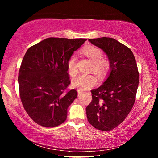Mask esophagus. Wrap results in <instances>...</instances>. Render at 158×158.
Wrapping results in <instances>:
<instances>
[{"label":"esophagus","mask_w":158,"mask_h":158,"mask_svg":"<svg viewBox=\"0 0 158 158\" xmlns=\"http://www.w3.org/2000/svg\"><path fill=\"white\" fill-rule=\"evenodd\" d=\"M82 95V93L80 91V90H78V96H80V95Z\"/></svg>","instance_id":"34e87169"}]
</instances>
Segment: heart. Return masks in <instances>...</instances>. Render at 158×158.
I'll list each match as a JSON object with an SVG mask.
<instances>
[{
  "label": "heart",
  "mask_w": 158,
  "mask_h": 158,
  "mask_svg": "<svg viewBox=\"0 0 158 158\" xmlns=\"http://www.w3.org/2000/svg\"><path fill=\"white\" fill-rule=\"evenodd\" d=\"M83 53L92 61L91 69L95 73L101 75L108 70L109 68V63L107 60L102 58V51L100 48L94 46L86 47L83 49ZM76 56L73 55L69 58L67 63L68 71L72 76L75 75L78 71L76 65ZM95 83L96 79L92 74H81L73 79L72 85L73 87L77 88L81 91H84L94 85Z\"/></svg>",
  "instance_id": "heart-1"
}]
</instances>
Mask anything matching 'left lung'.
<instances>
[{
	"mask_svg": "<svg viewBox=\"0 0 158 158\" xmlns=\"http://www.w3.org/2000/svg\"><path fill=\"white\" fill-rule=\"evenodd\" d=\"M103 50L109 61L110 73L98 89L91 90L92 101L85 109L88 121L96 129L109 131L124 121L135 101L139 72L132 51L111 37L89 39Z\"/></svg>",
	"mask_w": 158,
	"mask_h": 158,
	"instance_id": "obj_1",
	"label": "left lung"
}]
</instances>
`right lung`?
I'll use <instances>...</instances> for the list:
<instances>
[{"mask_svg": "<svg viewBox=\"0 0 158 158\" xmlns=\"http://www.w3.org/2000/svg\"><path fill=\"white\" fill-rule=\"evenodd\" d=\"M86 39L49 37L27 50L18 77L20 98L28 116L40 125L58 126L65 121L68 108L77 97L67 63Z\"/></svg>", "mask_w": 158, "mask_h": 158, "instance_id": "right-lung-1", "label": "right lung"}]
</instances>
